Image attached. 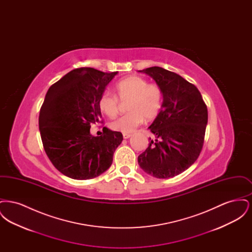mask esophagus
<instances>
[{"mask_svg": "<svg viewBox=\"0 0 252 252\" xmlns=\"http://www.w3.org/2000/svg\"><path fill=\"white\" fill-rule=\"evenodd\" d=\"M131 136V134H128V133H123V137H124V139H128V138H130Z\"/></svg>", "mask_w": 252, "mask_h": 252, "instance_id": "obj_1", "label": "esophagus"}]
</instances>
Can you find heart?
<instances>
[{
	"mask_svg": "<svg viewBox=\"0 0 252 252\" xmlns=\"http://www.w3.org/2000/svg\"><path fill=\"white\" fill-rule=\"evenodd\" d=\"M115 94L108 92L99 97L98 105L108 117H113L119 109V100L129 101L128 113L109 123V127L115 131L130 133L145 121H153L162 108V93L155 84H149L146 79L132 76L123 79L115 85Z\"/></svg>",
	"mask_w": 252,
	"mask_h": 252,
	"instance_id": "heart-1",
	"label": "heart"
}]
</instances>
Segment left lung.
<instances>
[{"mask_svg": "<svg viewBox=\"0 0 252 252\" xmlns=\"http://www.w3.org/2000/svg\"><path fill=\"white\" fill-rule=\"evenodd\" d=\"M140 72L152 77L162 93V108L148 129L155 139L138 157L140 167L157 179L178 176L197 159L202 149L208 110L194 85L163 68Z\"/></svg>", "mask_w": 252, "mask_h": 252, "instance_id": "8db88e82", "label": "left lung"}]
</instances>
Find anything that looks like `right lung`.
<instances>
[{"mask_svg": "<svg viewBox=\"0 0 252 252\" xmlns=\"http://www.w3.org/2000/svg\"><path fill=\"white\" fill-rule=\"evenodd\" d=\"M117 73L79 68L49 88L38 126L47 156L66 177L94 179L112 163L122 133L104 127L103 135L94 136L90 129L102 118L99 97Z\"/></svg>", "mask_w": 252, "mask_h": 252, "instance_id": "right-lung-1", "label": "right lung"}]
</instances>
